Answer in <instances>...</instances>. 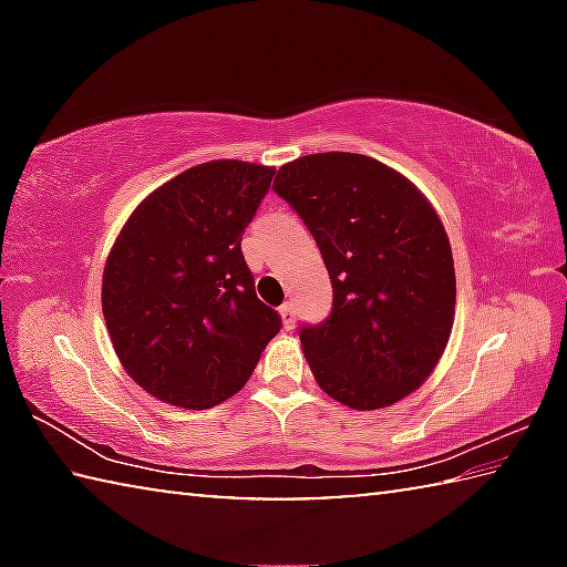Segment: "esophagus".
I'll return each mask as SVG.
<instances>
[{"instance_id":"1","label":"esophagus","mask_w":567,"mask_h":567,"mask_svg":"<svg viewBox=\"0 0 567 567\" xmlns=\"http://www.w3.org/2000/svg\"><path fill=\"white\" fill-rule=\"evenodd\" d=\"M280 318H282L285 330H292L295 328V305L292 302H285L280 307Z\"/></svg>"}]
</instances>
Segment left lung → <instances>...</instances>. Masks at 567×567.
Wrapping results in <instances>:
<instances>
[{"mask_svg":"<svg viewBox=\"0 0 567 567\" xmlns=\"http://www.w3.org/2000/svg\"><path fill=\"white\" fill-rule=\"evenodd\" d=\"M272 189L318 243L332 312L300 342L318 385L352 410L408 398L437 368L455 322V265L430 199L380 159L322 152L287 162Z\"/></svg>","mask_w":567,"mask_h":567,"instance_id":"8db88e82","label":"left lung"}]
</instances>
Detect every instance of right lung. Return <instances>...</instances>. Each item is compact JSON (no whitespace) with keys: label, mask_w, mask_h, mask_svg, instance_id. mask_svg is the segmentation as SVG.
Here are the masks:
<instances>
[{"label":"right lung","mask_w":567,"mask_h":567,"mask_svg":"<svg viewBox=\"0 0 567 567\" xmlns=\"http://www.w3.org/2000/svg\"><path fill=\"white\" fill-rule=\"evenodd\" d=\"M272 175L243 159L189 167L150 192L114 239L102 275L112 348L167 405L207 410L237 395L280 332L239 249Z\"/></svg>","instance_id":"1"}]
</instances>
